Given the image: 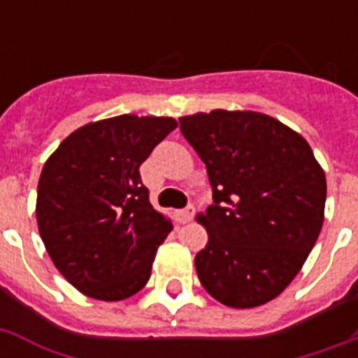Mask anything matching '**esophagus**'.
<instances>
[{
    "label": "esophagus",
    "mask_w": 358,
    "mask_h": 358,
    "mask_svg": "<svg viewBox=\"0 0 358 358\" xmlns=\"http://www.w3.org/2000/svg\"><path fill=\"white\" fill-rule=\"evenodd\" d=\"M191 219H193V208H187V210H178L176 212V221L182 224L189 223Z\"/></svg>",
    "instance_id": "obj_1"
}]
</instances>
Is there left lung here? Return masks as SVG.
I'll use <instances>...</instances> for the list:
<instances>
[{
	"label": "left lung",
	"mask_w": 358,
	"mask_h": 358,
	"mask_svg": "<svg viewBox=\"0 0 358 358\" xmlns=\"http://www.w3.org/2000/svg\"><path fill=\"white\" fill-rule=\"evenodd\" d=\"M180 129L213 189V204L196 215L208 232L195 256L199 280L232 308L266 305L288 288L320 236L322 165L303 135L258 111L185 115Z\"/></svg>",
	"instance_id": "8db88e82"
}]
</instances>
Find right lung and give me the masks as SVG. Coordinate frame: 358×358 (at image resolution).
I'll list each match as a JSON object with an SVG mask.
<instances>
[{
  "instance_id": "right-lung-1",
  "label": "right lung",
  "mask_w": 358,
  "mask_h": 358,
  "mask_svg": "<svg viewBox=\"0 0 358 358\" xmlns=\"http://www.w3.org/2000/svg\"><path fill=\"white\" fill-rule=\"evenodd\" d=\"M176 126L137 115L89 122L44 163L38 232L53 266L87 297L122 301L148 282L173 223L150 204L139 167Z\"/></svg>"
}]
</instances>
